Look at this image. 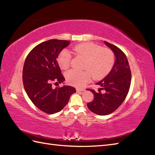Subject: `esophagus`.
<instances>
[{"label":"esophagus","mask_w":155,"mask_h":155,"mask_svg":"<svg viewBox=\"0 0 155 155\" xmlns=\"http://www.w3.org/2000/svg\"><path fill=\"white\" fill-rule=\"evenodd\" d=\"M84 91H85V90H84V89H83V88H76V91L77 92H83Z\"/></svg>","instance_id":"obj_1"}]
</instances>
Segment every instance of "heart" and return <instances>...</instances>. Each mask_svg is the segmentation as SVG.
<instances>
[{
    "instance_id": "b5f03b06",
    "label": "heart",
    "mask_w": 155,
    "mask_h": 155,
    "mask_svg": "<svg viewBox=\"0 0 155 155\" xmlns=\"http://www.w3.org/2000/svg\"><path fill=\"white\" fill-rule=\"evenodd\" d=\"M76 55L85 59L83 68L85 71L71 70L66 74L67 82L70 85L82 87L91 80L105 77L112 69L114 63V56L112 51L107 48L92 43H84L75 46L72 48ZM72 55L67 50L61 51L58 62L61 68L66 70L71 63Z\"/></svg>"
}]
</instances>
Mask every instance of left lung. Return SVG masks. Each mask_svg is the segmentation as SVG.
Listing matches in <instances>:
<instances>
[{"instance_id":"8db88e82","label":"left lung","mask_w":155,"mask_h":155,"mask_svg":"<svg viewBox=\"0 0 155 155\" xmlns=\"http://www.w3.org/2000/svg\"><path fill=\"white\" fill-rule=\"evenodd\" d=\"M104 43L113 51L116 60L109 74L96 83L101 86L99 92L88 89L93 94L94 100L87 104L89 110L101 116L109 114L118 109L127 95L131 81L130 67L125 54L117 46L107 41Z\"/></svg>"}]
</instances>
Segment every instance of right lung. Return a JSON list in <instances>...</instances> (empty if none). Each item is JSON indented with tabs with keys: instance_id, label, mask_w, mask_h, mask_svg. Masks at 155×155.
Returning <instances> with one entry per match:
<instances>
[{
	"instance_id": "add662e5",
	"label": "right lung",
	"mask_w": 155,
	"mask_h": 155,
	"mask_svg": "<svg viewBox=\"0 0 155 155\" xmlns=\"http://www.w3.org/2000/svg\"><path fill=\"white\" fill-rule=\"evenodd\" d=\"M70 43L58 39L41 43L30 51L24 64L22 81L27 95L38 109L48 114L61 110L76 92L71 86L52 85L54 82L61 83L65 80L57 58Z\"/></svg>"
}]
</instances>
